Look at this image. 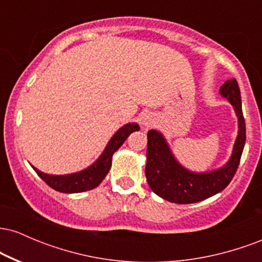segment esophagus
Segmentation results:
<instances>
[{
  "mask_svg": "<svg viewBox=\"0 0 262 262\" xmlns=\"http://www.w3.org/2000/svg\"><path fill=\"white\" fill-rule=\"evenodd\" d=\"M155 123V118H154V116H152V114H145V116L143 117V118H141V125H143L144 128H149V127H151L152 124H154Z\"/></svg>",
  "mask_w": 262,
  "mask_h": 262,
  "instance_id": "1",
  "label": "esophagus"
}]
</instances>
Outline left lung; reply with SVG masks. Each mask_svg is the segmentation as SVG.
<instances>
[{
  "label": "left lung",
  "mask_w": 262,
  "mask_h": 262,
  "mask_svg": "<svg viewBox=\"0 0 262 262\" xmlns=\"http://www.w3.org/2000/svg\"><path fill=\"white\" fill-rule=\"evenodd\" d=\"M219 95L229 101L237 118L233 151L223 166L203 172L191 171L175 158L160 130L150 129L148 132L145 176L150 188L159 197L179 204L200 202L223 191L235 175L246 139L242 96L236 80L225 81L219 89Z\"/></svg>",
  "instance_id": "8db88e82"
}]
</instances>
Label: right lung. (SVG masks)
I'll use <instances>...</instances> for the list:
<instances>
[{
	"label": "right lung",
	"instance_id": "right-lung-1",
	"mask_svg": "<svg viewBox=\"0 0 262 262\" xmlns=\"http://www.w3.org/2000/svg\"><path fill=\"white\" fill-rule=\"evenodd\" d=\"M137 130H139V125L135 122L122 125L112 135L102 154L90 166L77 172L66 173V175H52V173H45L38 170L33 165L32 167L38 173V176L55 191L62 192V193H79V192L90 191L97 187L103 181L112 166L113 154L121 148L129 135Z\"/></svg>",
	"mask_w": 262,
	"mask_h": 262
}]
</instances>
